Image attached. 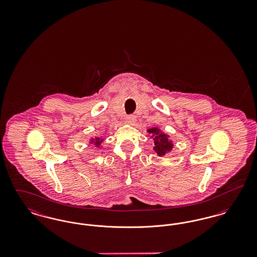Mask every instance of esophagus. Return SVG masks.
Returning a JSON list of instances; mask_svg holds the SVG:
<instances>
[{"mask_svg":"<svg viewBox=\"0 0 257 257\" xmlns=\"http://www.w3.org/2000/svg\"><path fill=\"white\" fill-rule=\"evenodd\" d=\"M126 121L128 123H130V124H134V123L136 122V115H134V114H129V115H127Z\"/></svg>","mask_w":257,"mask_h":257,"instance_id":"esophagus-1","label":"esophagus"}]
</instances>
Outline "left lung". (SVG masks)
<instances>
[{
	"label": "left lung",
	"instance_id": "1",
	"mask_svg": "<svg viewBox=\"0 0 257 257\" xmlns=\"http://www.w3.org/2000/svg\"><path fill=\"white\" fill-rule=\"evenodd\" d=\"M149 133L154 136V150L160 156L165 155L169 152L172 147V144L169 142L168 137L166 135L159 134V130L157 128H152L149 130Z\"/></svg>",
	"mask_w": 257,
	"mask_h": 257
}]
</instances>
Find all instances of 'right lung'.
Listing matches in <instances>:
<instances>
[{"mask_svg":"<svg viewBox=\"0 0 257 257\" xmlns=\"http://www.w3.org/2000/svg\"><path fill=\"white\" fill-rule=\"evenodd\" d=\"M101 142H102V141H101ZM95 143H96V146H98V145H99V144H100V141H99V140H96V142H95Z\"/></svg>","mask_w":257,"mask_h":257,"instance_id":"1","label":"right lung"}]
</instances>
